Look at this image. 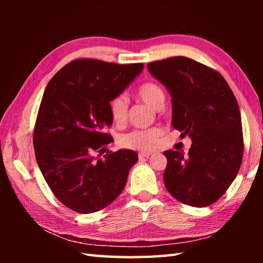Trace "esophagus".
Returning <instances> with one entry per match:
<instances>
[{"label":"esophagus","mask_w":263,"mask_h":263,"mask_svg":"<svg viewBox=\"0 0 263 263\" xmlns=\"http://www.w3.org/2000/svg\"><path fill=\"white\" fill-rule=\"evenodd\" d=\"M149 155H152V153H151V152H141V153H139V159L148 158Z\"/></svg>","instance_id":"obj_1"}]
</instances>
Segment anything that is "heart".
Returning a JSON list of instances; mask_svg holds the SVG:
<instances>
[{"instance_id":"b5f03b06","label":"heart","mask_w":263,"mask_h":263,"mask_svg":"<svg viewBox=\"0 0 263 263\" xmlns=\"http://www.w3.org/2000/svg\"><path fill=\"white\" fill-rule=\"evenodd\" d=\"M137 96L154 110L162 108L164 102V92L158 84L153 82H146L138 88ZM128 111V102L124 95H119L111 101L110 112L114 122L121 124L126 121ZM161 135L160 128H151V130H135L121 138V145L126 148L148 151L157 145L158 137Z\"/></svg>"}]
</instances>
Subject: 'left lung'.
<instances>
[{
    "instance_id": "left-lung-1",
    "label": "left lung",
    "mask_w": 263,
    "mask_h": 263,
    "mask_svg": "<svg viewBox=\"0 0 263 263\" xmlns=\"http://www.w3.org/2000/svg\"><path fill=\"white\" fill-rule=\"evenodd\" d=\"M172 97V124L193 145L164 151V185L177 201L195 208L211 205L237 176L243 139L238 102L221 75L190 58L174 57L147 65Z\"/></svg>"
}]
</instances>
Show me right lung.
<instances>
[{"label":"right lung","instance_id":"right-lung-1","mask_svg":"<svg viewBox=\"0 0 263 263\" xmlns=\"http://www.w3.org/2000/svg\"><path fill=\"white\" fill-rule=\"evenodd\" d=\"M142 69V64L80 59L66 65L46 86L33 133L35 160L52 193L70 210L100 211L125 186L137 152L122 148L99 157L114 141L104 132L114 122L110 102Z\"/></svg>","mask_w":263,"mask_h":263}]
</instances>
